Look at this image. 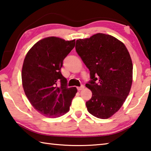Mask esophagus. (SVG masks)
Listing matches in <instances>:
<instances>
[{
    "label": "esophagus",
    "mask_w": 151,
    "mask_h": 151,
    "mask_svg": "<svg viewBox=\"0 0 151 151\" xmlns=\"http://www.w3.org/2000/svg\"><path fill=\"white\" fill-rule=\"evenodd\" d=\"M84 87H85L84 86H83V85H81V87H77V90L78 91H80L83 90V88H84Z\"/></svg>",
    "instance_id": "esophagus-1"
}]
</instances>
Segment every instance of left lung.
<instances>
[{
  "instance_id": "left-lung-1",
  "label": "left lung",
  "mask_w": 151,
  "mask_h": 151,
  "mask_svg": "<svg viewBox=\"0 0 151 151\" xmlns=\"http://www.w3.org/2000/svg\"><path fill=\"white\" fill-rule=\"evenodd\" d=\"M76 51L90 71L86 87L92 97L86 102L88 111L107 119L122 106L132 83L133 66L122 42L111 35L97 33L76 40Z\"/></svg>"
}]
</instances>
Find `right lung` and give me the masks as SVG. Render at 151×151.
Listing matches in <instances>:
<instances>
[{
    "label": "right lung",
    "mask_w": 151,
    "mask_h": 151,
    "mask_svg": "<svg viewBox=\"0 0 151 151\" xmlns=\"http://www.w3.org/2000/svg\"><path fill=\"white\" fill-rule=\"evenodd\" d=\"M75 45V40L45 37L33 45L24 59L21 73L24 91L43 116L58 118L69 111L77 89L67 87L60 69Z\"/></svg>",
    "instance_id": "1"
}]
</instances>
